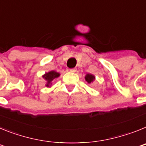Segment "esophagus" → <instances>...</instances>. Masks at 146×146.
Returning a JSON list of instances; mask_svg holds the SVG:
<instances>
[{
	"label": "esophagus",
	"instance_id": "obj_1",
	"mask_svg": "<svg viewBox=\"0 0 146 146\" xmlns=\"http://www.w3.org/2000/svg\"><path fill=\"white\" fill-rule=\"evenodd\" d=\"M76 71H77V69H69V72H73V73H74V72H75Z\"/></svg>",
	"mask_w": 146,
	"mask_h": 146
}]
</instances>
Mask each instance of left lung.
Returning <instances> with one entry per match:
<instances>
[{
  "label": "left lung",
  "mask_w": 146,
  "mask_h": 146,
  "mask_svg": "<svg viewBox=\"0 0 146 146\" xmlns=\"http://www.w3.org/2000/svg\"><path fill=\"white\" fill-rule=\"evenodd\" d=\"M85 80L88 84H91L95 80V76L92 74H87L85 77Z\"/></svg>",
  "instance_id": "8db88e82"
}]
</instances>
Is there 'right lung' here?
Returning <instances> with one entry per match:
<instances>
[{
	"instance_id": "1",
	"label": "right lung",
	"mask_w": 146,
	"mask_h": 146,
	"mask_svg": "<svg viewBox=\"0 0 146 146\" xmlns=\"http://www.w3.org/2000/svg\"><path fill=\"white\" fill-rule=\"evenodd\" d=\"M60 75V73L55 72V71H50V72H48L47 73H45L44 74H43L42 77L46 81L45 86L47 88L51 87L52 84V81L55 79H56V78H58Z\"/></svg>"
}]
</instances>
